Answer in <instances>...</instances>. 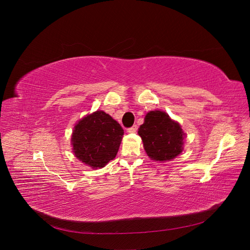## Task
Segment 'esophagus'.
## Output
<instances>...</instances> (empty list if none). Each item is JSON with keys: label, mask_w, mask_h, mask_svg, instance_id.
Listing matches in <instances>:
<instances>
[{"label": "esophagus", "mask_w": 250, "mask_h": 250, "mask_svg": "<svg viewBox=\"0 0 250 250\" xmlns=\"http://www.w3.org/2000/svg\"><path fill=\"white\" fill-rule=\"evenodd\" d=\"M137 130H138V126L137 125H133L132 127L128 128V129H127V131L129 132V133H134V132H137Z\"/></svg>", "instance_id": "esophagus-1"}]
</instances>
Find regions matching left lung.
Returning <instances> with one entry per match:
<instances>
[{
  "instance_id": "left-lung-1",
  "label": "left lung",
  "mask_w": 250,
  "mask_h": 250,
  "mask_svg": "<svg viewBox=\"0 0 250 250\" xmlns=\"http://www.w3.org/2000/svg\"><path fill=\"white\" fill-rule=\"evenodd\" d=\"M138 133L147 155L156 162L171 161L184 150L185 132L165 111H149Z\"/></svg>"
}]
</instances>
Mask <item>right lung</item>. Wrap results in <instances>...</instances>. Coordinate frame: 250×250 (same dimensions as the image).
Masks as SVG:
<instances>
[{"mask_svg":"<svg viewBox=\"0 0 250 250\" xmlns=\"http://www.w3.org/2000/svg\"><path fill=\"white\" fill-rule=\"evenodd\" d=\"M124 130L109 115L97 110L87 115L74 127L73 152L90 168H103L116 157Z\"/></svg>","mask_w":250,"mask_h":250,"instance_id":"1","label":"right lung"}]
</instances>
